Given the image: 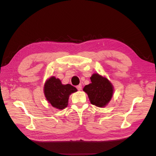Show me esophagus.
<instances>
[{"label": "esophagus", "instance_id": "1", "mask_svg": "<svg viewBox=\"0 0 156 156\" xmlns=\"http://www.w3.org/2000/svg\"><path fill=\"white\" fill-rule=\"evenodd\" d=\"M76 87H77V88L78 90H81V88H82V85H81V84H79V85H77Z\"/></svg>", "mask_w": 156, "mask_h": 156}]
</instances>
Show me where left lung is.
<instances>
[{
    "instance_id": "obj_1",
    "label": "left lung",
    "mask_w": 156,
    "mask_h": 156,
    "mask_svg": "<svg viewBox=\"0 0 156 156\" xmlns=\"http://www.w3.org/2000/svg\"><path fill=\"white\" fill-rule=\"evenodd\" d=\"M91 83L83 88L92 105L99 107H105L111 101L113 94L112 84L108 80L98 73H94Z\"/></svg>"
}]
</instances>
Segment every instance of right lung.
<instances>
[{"instance_id":"right-lung-1","label":"right lung","mask_w":156,"mask_h":156,"mask_svg":"<svg viewBox=\"0 0 156 156\" xmlns=\"http://www.w3.org/2000/svg\"><path fill=\"white\" fill-rule=\"evenodd\" d=\"M44 90L47 100L53 107L60 110L68 106L71 94L77 91L75 87L69 84H62L59 79L53 76L47 80Z\"/></svg>"}]
</instances>
